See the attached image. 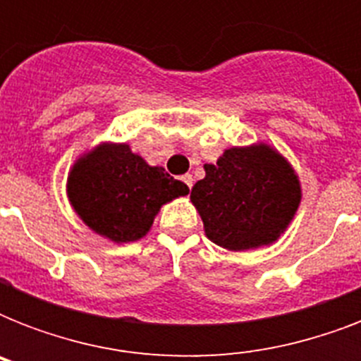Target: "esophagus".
<instances>
[{
  "label": "esophagus",
  "mask_w": 361,
  "mask_h": 361,
  "mask_svg": "<svg viewBox=\"0 0 361 361\" xmlns=\"http://www.w3.org/2000/svg\"><path fill=\"white\" fill-rule=\"evenodd\" d=\"M181 181H183V183H185V185L189 187V189H191V187H192V176L191 174L181 176Z\"/></svg>",
  "instance_id": "esophagus-1"
}]
</instances>
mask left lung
Here are the masks:
<instances>
[{"mask_svg": "<svg viewBox=\"0 0 361 361\" xmlns=\"http://www.w3.org/2000/svg\"><path fill=\"white\" fill-rule=\"evenodd\" d=\"M204 170L206 178L195 183L191 202L206 236L231 251L274 243L302 200L292 166L266 144L225 149Z\"/></svg>", "mask_w": 361, "mask_h": 361, "instance_id": "8db88e82", "label": "left lung"}]
</instances>
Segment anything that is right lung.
I'll list each match as a JSON object with an SVG mask.
<instances>
[{"mask_svg": "<svg viewBox=\"0 0 361 361\" xmlns=\"http://www.w3.org/2000/svg\"><path fill=\"white\" fill-rule=\"evenodd\" d=\"M189 187L149 164L127 144H103L76 161L67 180L73 208L92 231L116 243L140 240L161 206Z\"/></svg>", "mask_w": 361, "mask_h": 361, "instance_id": "obj_1", "label": "right lung"}]
</instances>
